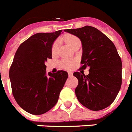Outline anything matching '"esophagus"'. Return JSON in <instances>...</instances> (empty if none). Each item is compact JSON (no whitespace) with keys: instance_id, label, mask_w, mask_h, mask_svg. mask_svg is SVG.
Returning <instances> with one entry per match:
<instances>
[{"instance_id":"obj_1","label":"esophagus","mask_w":132,"mask_h":132,"mask_svg":"<svg viewBox=\"0 0 132 132\" xmlns=\"http://www.w3.org/2000/svg\"><path fill=\"white\" fill-rule=\"evenodd\" d=\"M68 76H69V77L73 76V73H72V72H70V71H69V72H68Z\"/></svg>"}]
</instances>
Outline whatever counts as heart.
<instances>
[{"instance_id": "obj_1", "label": "heart", "mask_w": 132, "mask_h": 132, "mask_svg": "<svg viewBox=\"0 0 132 132\" xmlns=\"http://www.w3.org/2000/svg\"><path fill=\"white\" fill-rule=\"evenodd\" d=\"M64 41L69 45L70 48H73L74 46H75L77 44H80V40H79L77 37L74 35H67L64 37ZM58 47H59V42L56 41L53 43L52 48H51V53L52 55H55L57 53L58 51ZM74 66V62L71 60H68V59H64L61 62V66L63 68L65 69H70Z\"/></svg>"}]
</instances>
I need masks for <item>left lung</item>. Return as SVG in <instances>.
<instances>
[{"label":"left lung","mask_w":132,"mask_h":132,"mask_svg":"<svg viewBox=\"0 0 132 132\" xmlns=\"http://www.w3.org/2000/svg\"><path fill=\"white\" fill-rule=\"evenodd\" d=\"M75 35L82 44V69L85 75L75 72L78 79L75 95L79 102L92 111L106 108L114 101L122 84V62L115 45L106 35L91 26L64 30Z\"/></svg>","instance_id":"1"}]
</instances>
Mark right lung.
Segmentation results:
<instances>
[{"mask_svg": "<svg viewBox=\"0 0 132 132\" xmlns=\"http://www.w3.org/2000/svg\"><path fill=\"white\" fill-rule=\"evenodd\" d=\"M62 32L31 36L17 49L10 67L9 76L15 100L33 115L45 113L55 106L68 77L64 70L46 74L45 62L52 59L51 48Z\"/></svg>", "mask_w": 132, "mask_h": 132, "instance_id": "1", "label": "right lung"}]
</instances>
